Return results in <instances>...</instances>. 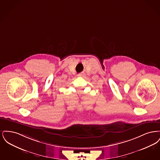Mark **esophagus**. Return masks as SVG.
Returning a JSON list of instances; mask_svg holds the SVG:
<instances>
[{
	"mask_svg": "<svg viewBox=\"0 0 160 160\" xmlns=\"http://www.w3.org/2000/svg\"><path fill=\"white\" fill-rule=\"evenodd\" d=\"M84 74L83 72H82V73H80L78 75V77H83V76Z\"/></svg>",
	"mask_w": 160,
	"mask_h": 160,
	"instance_id": "1",
	"label": "esophagus"
}]
</instances>
